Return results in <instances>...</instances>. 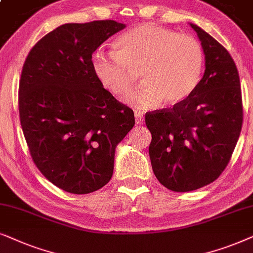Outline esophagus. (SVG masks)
I'll use <instances>...</instances> for the list:
<instances>
[{
  "mask_svg": "<svg viewBox=\"0 0 253 253\" xmlns=\"http://www.w3.org/2000/svg\"><path fill=\"white\" fill-rule=\"evenodd\" d=\"M143 121H144L143 114L141 112H135V123H136V125H142Z\"/></svg>",
  "mask_w": 253,
  "mask_h": 253,
  "instance_id": "34e87169",
  "label": "esophagus"
}]
</instances>
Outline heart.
<instances>
[{
    "mask_svg": "<svg viewBox=\"0 0 253 253\" xmlns=\"http://www.w3.org/2000/svg\"><path fill=\"white\" fill-rule=\"evenodd\" d=\"M114 46L117 53L100 48L93 53L92 72L116 96L128 93L139 72L143 82L126 99L134 106L150 109L162 100L176 105L191 96L200 82L204 50L193 37L140 24L118 37Z\"/></svg>",
    "mask_w": 253,
    "mask_h": 253,
    "instance_id": "heart-1",
    "label": "heart"
}]
</instances>
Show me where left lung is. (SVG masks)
Returning a JSON list of instances; mask_svg holds the SVG:
<instances>
[{
	"label": "left lung",
	"instance_id": "left-lung-1",
	"mask_svg": "<svg viewBox=\"0 0 253 253\" xmlns=\"http://www.w3.org/2000/svg\"><path fill=\"white\" fill-rule=\"evenodd\" d=\"M205 74L186 99L146 113L149 156L158 181L173 192L206 186L223 172L240 137L243 105L240 75L227 49L198 25Z\"/></svg>",
	"mask_w": 253,
	"mask_h": 253
}]
</instances>
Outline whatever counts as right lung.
<instances>
[{
  "mask_svg": "<svg viewBox=\"0 0 253 253\" xmlns=\"http://www.w3.org/2000/svg\"><path fill=\"white\" fill-rule=\"evenodd\" d=\"M126 28L116 21L63 24L42 37L23 66L18 109L30 154L50 183L74 194L102 188L134 112L104 89L92 53Z\"/></svg>",
  "mask_w": 253,
  "mask_h": 253,
  "instance_id": "add662e5",
  "label": "right lung"
}]
</instances>
